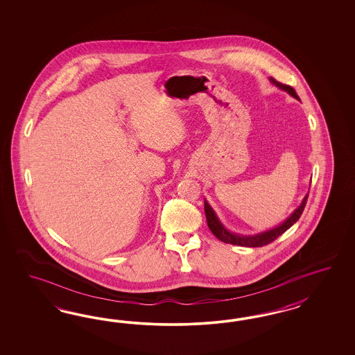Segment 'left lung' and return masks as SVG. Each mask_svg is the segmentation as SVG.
Returning <instances> with one entry per match:
<instances>
[{"instance_id": "1", "label": "left lung", "mask_w": 355, "mask_h": 355, "mask_svg": "<svg viewBox=\"0 0 355 355\" xmlns=\"http://www.w3.org/2000/svg\"><path fill=\"white\" fill-rule=\"evenodd\" d=\"M269 82L272 85H275L276 87H279V89L288 92L291 96L300 100V97L297 95V92L294 91V88L291 86H286V85H282L277 80H275L273 78H269ZM307 198H309V193L303 198L301 205L291 214L284 223H281L279 226L273 227V229H269L266 232H261L258 234H254V236H243V234H236L233 233L230 230H227L224 224L220 221V218L216 215L214 208L209 205V203L205 199V217H207V224L209 230L215 234L216 238H218L220 241L225 242V243H230V245H236V246H245V248H261V246H266L270 242H273L276 238H279L282 233H285L291 226L294 225L300 217H301L302 212L304 209V205L307 203Z\"/></svg>"}]
</instances>
